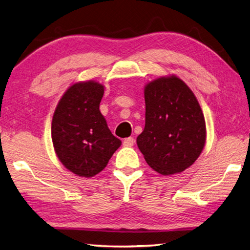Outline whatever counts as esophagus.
I'll list each match as a JSON object with an SVG mask.
<instances>
[{
  "instance_id": "1",
  "label": "esophagus",
  "mask_w": 250,
  "mask_h": 250,
  "mask_svg": "<svg viewBox=\"0 0 250 250\" xmlns=\"http://www.w3.org/2000/svg\"><path fill=\"white\" fill-rule=\"evenodd\" d=\"M124 145L125 146H133L134 145V139L133 138H125L124 140Z\"/></svg>"
}]
</instances>
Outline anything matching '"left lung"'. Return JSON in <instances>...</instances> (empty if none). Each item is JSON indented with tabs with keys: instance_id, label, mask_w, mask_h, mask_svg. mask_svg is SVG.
Masks as SVG:
<instances>
[{
	"instance_id": "obj_1",
	"label": "left lung",
	"mask_w": 250,
	"mask_h": 250,
	"mask_svg": "<svg viewBox=\"0 0 250 250\" xmlns=\"http://www.w3.org/2000/svg\"><path fill=\"white\" fill-rule=\"evenodd\" d=\"M145 126L137 144L148 166L164 176L191 166L206 144L203 112L187 84L162 76L144 87Z\"/></svg>"
}]
</instances>
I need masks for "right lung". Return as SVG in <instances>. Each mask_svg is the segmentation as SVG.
<instances>
[{
    "label": "right lung",
    "instance_id": "right-lung-1",
    "mask_svg": "<svg viewBox=\"0 0 250 250\" xmlns=\"http://www.w3.org/2000/svg\"><path fill=\"white\" fill-rule=\"evenodd\" d=\"M103 95L98 82H79L66 89L53 113L54 151L65 168L80 177L101 172L121 145L99 110Z\"/></svg>",
    "mask_w": 250,
    "mask_h": 250
}]
</instances>
